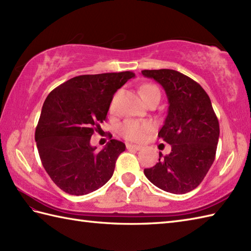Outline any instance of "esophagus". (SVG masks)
Here are the masks:
<instances>
[{
  "mask_svg": "<svg viewBox=\"0 0 251 251\" xmlns=\"http://www.w3.org/2000/svg\"><path fill=\"white\" fill-rule=\"evenodd\" d=\"M126 148L128 149V150H134V151H139L141 147L140 146H136V145H131V143H127Z\"/></svg>",
  "mask_w": 251,
  "mask_h": 251,
  "instance_id": "34e87169",
  "label": "esophagus"
}]
</instances>
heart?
<instances>
[{
	"instance_id": "1",
	"label": "heart",
	"mask_w": 251,
	"mask_h": 251,
	"mask_svg": "<svg viewBox=\"0 0 251 251\" xmlns=\"http://www.w3.org/2000/svg\"><path fill=\"white\" fill-rule=\"evenodd\" d=\"M140 95L143 100L148 102L153 97H161L158 88L153 84H145L140 87ZM153 129V124L149 121L127 120L123 122L117 128L119 134L125 139L130 141H142L146 136Z\"/></svg>"
}]
</instances>
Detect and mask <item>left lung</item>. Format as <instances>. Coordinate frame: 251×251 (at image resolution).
<instances>
[{"instance_id": "obj_1", "label": "left lung", "mask_w": 251, "mask_h": 251, "mask_svg": "<svg viewBox=\"0 0 251 251\" xmlns=\"http://www.w3.org/2000/svg\"><path fill=\"white\" fill-rule=\"evenodd\" d=\"M141 73L166 93L169 106L158 137L172 146L167 155L159 152L158 163L145 169V175L169 193H188L200 185L215 161L220 128L210 98L199 83L178 71Z\"/></svg>"}]
</instances>
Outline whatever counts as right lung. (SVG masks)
Wrapping results in <instances>:
<instances>
[{"label": "right lung", "mask_w": 251, "mask_h": 251, "mask_svg": "<svg viewBox=\"0 0 251 251\" xmlns=\"http://www.w3.org/2000/svg\"><path fill=\"white\" fill-rule=\"evenodd\" d=\"M132 77L130 71L86 74L47 96L35 129L36 147L46 173L66 193L88 194L111 179L126 147L112 139L97 152L90 137L101 130L113 95Z\"/></svg>", "instance_id": "right-lung-1"}]
</instances>
